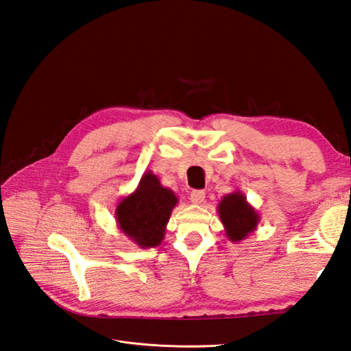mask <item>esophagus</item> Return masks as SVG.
I'll use <instances>...</instances> for the list:
<instances>
[{
    "instance_id": "esophagus-1",
    "label": "esophagus",
    "mask_w": 351,
    "mask_h": 351,
    "mask_svg": "<svg viewBox=\"0 0 351 351\" xmlns=\"http://www.w3.org/2000/svg\"><path fill=\"white\" fill-rule=\"evenodd\" d=\"M204 197H206V193L203 190H193L190 193V200L194 204H203L204 203Z\"/></svg>"
}]
</instances>
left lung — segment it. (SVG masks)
<instances>
[{
	"label": "left lung",
	"instance_id": "obj_1",
	"mask_svg": "<svg viewBox=\"0 0 351 351\" xmlns=\"http://www.w3.org/2000/svg\"><path fill=\"white\" fill-rule=\"evenodd\" d=\"M218 213L226 236L234 243L252 234L261 219L254 206L247 203L246 195L239 190L222 197L218 204Z\"/></svg>",
	"mask_w": 351,
	"mask_h": 351
}]
</instances>
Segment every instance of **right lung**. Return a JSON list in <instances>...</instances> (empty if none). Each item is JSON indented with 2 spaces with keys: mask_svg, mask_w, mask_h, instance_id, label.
<instances>
[{
  "mask_svg": "<svg viewBox=\"0 0 351 351\" xmlns=\"http://www.w3.org/2000/svg\"><path fill=\"white\" fill-rule=\"evenodd\" d=\"M176 204L175 193L161 185L154 173L145 172L136 190L117 204V226L139 247H156L165 239L166 226Z\"/></svg>",
  "mask_w": 351,
  "mask_h": 351,
  "instance_id": "add662e5",
  "label": "right lung"
}]
</instances>
